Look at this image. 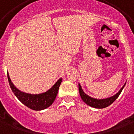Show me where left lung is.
<instances>
[{
    "mask_svg": "<svg viewBox=\"0 0 134 134\" xmlns=\"http://www.w3.org/2000/svg\"><path fill=\"white\" fill-rule=\"evenodd\" d=\"M125 86V84L123 86L122 88L120 90V91L116 94H115L114 96H113L111 97L106 98V99H94V98H92L90 97H89L88 95H87L86 94L84 93V92L83 91L81 86L80 84H79V90L81 97L83 101L86 104H87L89 106H92V107H93V108H104L107 107V106H110V104H113L115 101V99L118 97L120 94L121 93V92H122V89L124 88Z\"/></svg>",
    "mask_w": 134,
    "mask_h": 134,
    "instance_id": "obj_1",
    "label": "left lung"
}]
</instances>
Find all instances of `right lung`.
I'll return each mask as SVG.
<instances>
[{
  "label": "right lung",
  "mask_w": 134,
  "mask_h": 134,
  "mask_svg": "<svg viewBox=\"0 0 134 134\" xmlns=\"http://www.w3.org/2000/svg\"><path fill=\"white\" fill-rule=\"evenodd\" d=\"M7 79L10 88L14 94V95L18 98V99L25 106L35 110H44L45 108L49 107L53 103L58 92L59 87L62 82V79H60L55 83L54 86L46 92L39 94H31L23 92L16 88L14 86V84L12 83L8 74H7Z\"/></svg>",
  "instance_id": "add662e5"
}]
</instances>
